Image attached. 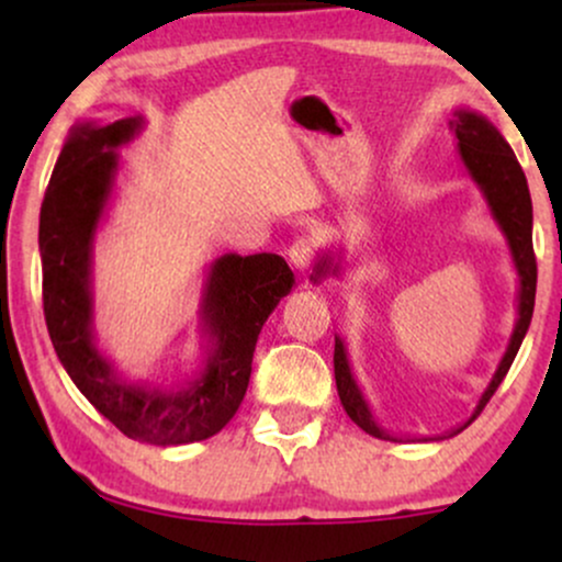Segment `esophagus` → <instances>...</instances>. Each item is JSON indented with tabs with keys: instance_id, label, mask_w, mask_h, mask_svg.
Instances as JSON below:
<instances>
[{
	"instance_id": "34e87169",
	"label": "esophagus",
	"mask_w": 562,
	"mask_h": 562,
	"mask_svg": "<svg viewBox=\"0 0 562 562\" xmlns=\"http://www.w3.org/2000/svg\"><path fill=\"white\" fill-rule=\"evenodd\" d=\"M288 256H290V261H293V267L303 272V269H308V263L314 261V256H317V243H314V237L299 235L293 240V245H290Z\"/></svg>"
}]
</instances>
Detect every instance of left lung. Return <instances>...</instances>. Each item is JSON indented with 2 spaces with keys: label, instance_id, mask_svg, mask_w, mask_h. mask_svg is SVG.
I'll return each instance as SVG.
<instances>
[{
  "label": "left lung",
  "instance_id": "obj_1",
  "mask_svg": "<svg viewBox=\"0 0 562 562\" xmlns=\"http://www.w3.org/2000/svg\"><path fill=\"white\" fill-rule=\"evenodd\" d=\"M451 132L457 137V150H460L462 164L473 179L475 187L481 190L483 200L488 205V214L496 222V227L505 235L509 256H513V267L518 272V295H515V325L509 333L507 348L502 353L499 364H496L492 380H488L486 391L481 393L479 404L470 412L465 423L454 425V428L443 430L438 436H423V441H436V438H451L460 430H465L475 417L481 415V409L486 406L488 398L494 396V391L499 389V383L505 380L509 364H513L515 353H518L520 344H524L528 325L533 317V299H537V259H533V211H531V195H528L526 173L520 169L518 158H515L513 147L507 145V139L502 137L499 128H496L486 115L470 111V108H457L454 119H451ZM344 256L338 250H325L319 254L317 263H314V282H322L325 277H338L344 272ZM335 385H338L340 404H344L346 415L351 417L364 434L383 438V441H404L396 438L383 425L378 423V417L372 415L370 402L364 398L362 389H359L357 378H353L351 362H348V351L344 346V338L335 335ZM409 441V438H406Z\"/></svg>",
  "mask_w": 562,
  "mask_h": 562
}]
</instances>
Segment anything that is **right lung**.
I'll list each match as a JSON object with an SVG mask.
<instances>
[{"label":"right lung","instance_id":"right-lung-1","mask_svg":"<svg viewBox=\"0 0 562 562\" xmlns=\"http://www.w3.org/2000/svg\"><path fill=\"white\" fill-rule=\"evenodd\" d=\"M142 126V115H128L70 128L38 214L44 319L57 359L102 417L134 441L179 447L216 436L235 417L263 322L293 290L295 277L277 254L218 256L198 303V370L173 383L124 378L97 346L94 235L115 190L119 147Z\"/></svg>","mask_w":562,"mask_h":562}]
</instances>
